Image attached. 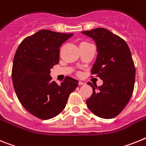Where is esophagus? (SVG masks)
I'll use <instances>...</instances> for the list:
<instances>
[{
    "label": "esophagus",
    "mask_w": 146,
    "mask_h": 146,
    "mask_svg": "<svg viewBox=\"0 0 146 146\" xmlns=\"http://www.w3.org/2000/svg\"><path fill=\"white\" fill-rule=\"evenodd\" d=\"M78 84H79V85H84V84H85V83L83 82H78Z\"/></svg>",
    "instance_id": "1"
}]
</instances>
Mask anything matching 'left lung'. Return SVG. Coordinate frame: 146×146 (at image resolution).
Listing matches in <instances>:
<instances>
[{
	"label": "left lung",
	"mask_w": 146,
	"mask_h": 146,
	"mask_svg": "<svg viewBox=\"0 0 146 146\" xmlns=\"http://www.w3.org/2000/svg\"><path fill=\"white\" fill-rule=\"evenodd\" d=\"M82 33L96 42L98 55L91 73L103 81L98 87L87 83L92 87V94L86 104L98 117L113 118L125 108L134 90L136 70L131 51L122 38L106 29Z\"/></svg>",
	"instance_id": "obj_1"
}]
</instances>
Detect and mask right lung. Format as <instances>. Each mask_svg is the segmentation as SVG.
Returning a JSON list of instances; mask_svg holds the SVG:
<instances>
[{
	"label": "right lung",
	"mask_w": 146,
	"mask_h": 146,
	"mask_svg": "<svg viewBox=\"0 0 146 146\" xmlns=\"http://www.w3.org/2000/svg\"><path fill=\"white\" fill-rule=\"evenodd\" d=\"M73 34L41 30L24 39L14 57L12 78L15 92L31 115L48 120L61 113L78 82L67 76L52 81L50 69L59 62V48Z\"/></svg>",
	"instance_id": "1"
}]
</instances>
